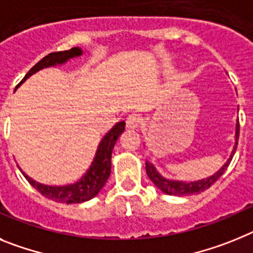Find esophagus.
<instances>
[{"instance_id": "1", "label": "esophagus", "mask_w": 253, "mask_h": 253, "mask_svg": "<svg viewBox=\"0 0 253 253\" xmlns=\"http://www.w3.org/2000/svg\"><path fill=\"white\" fill-rule=\"evenodd\" d=\"M126 125L131 129L137 128L141 125V117H140L139 114H129L126 120Z\"/></svg>"}]
</instances>
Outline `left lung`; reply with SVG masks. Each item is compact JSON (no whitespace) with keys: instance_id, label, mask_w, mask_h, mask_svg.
Listing matches in <instances>:
<instances>
[{"instance_id":"1","label":"left lung","mask_w":253,"mask_h":253,"mask_svg":"<svg viewBox=\"0 0 253 253\" xmlns=\"http://www.w3.org/2000/svg\"><path fill=\"white\" fill-rule=\"evenodd\" d=\"M238 136H239V121H237L236 125V142H234V146H233V150L230 153V157L228 158V160L224 163V166L219 169L218 172H215L214 174L208 177V178L199 179V181H191V182H183V181H174V179H167L166 177L160 174L157 170V168L146 160L145 163V168H146V174L150 178V181L153 182L158 188H159L162 192L167 193V195H170V196H188V195H195V193H200L203 191L208 190L209 187H211L215 182L220 178L223 173L225 172V169L228 168V166L232 162V158L236 153L237 144H238Z\"/></svg>"}]
</instances>
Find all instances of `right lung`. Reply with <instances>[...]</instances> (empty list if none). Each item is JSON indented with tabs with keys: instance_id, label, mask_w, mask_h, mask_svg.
Returning a JSON list of instances; mask_svg holds the SVG:
<instances>
[{
	"instance_id": "add662e5",
	"label": "right lung",
	"mask_w": 253,
	"mask_h": 253,
	"mask_svg": "<svg viewBox=\"0 0 253 253\" xmlns=\"http://www.w3.org/2000/svg\"><path fill=\"white\" fill-rule=\"evenodd\" d=\"M81 54H83V49L79 47H74L69 50H62V52L49 53L48 56L43 57L37 65L33 66L30 71L25 75V78L21 80V83L17 86H20L24 81H26V79H29L35 72L47 69V67L63 65L71 58L80 57ZM125 126H126L125 121H121V122L114 125L108 132L103 136L89 169L75 183L65 184V186H48V184L39 183V182L30 178L28 174H25L20 167H19L20 172L23 173L24 177L28 179V182L32 184L33 187L39 191L47 199L62 204H79L89 201L100 192V190H102L107 179L111 175L112 151H113L114 145H116V141L120 137V135L125 131Z\"/></svg>"
}]
</instances>
